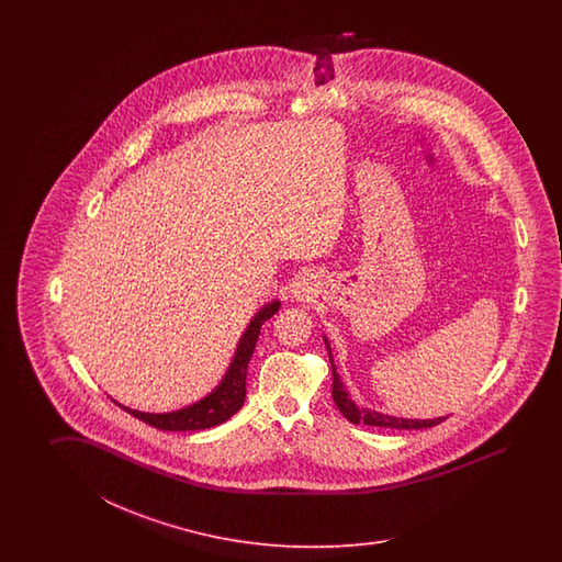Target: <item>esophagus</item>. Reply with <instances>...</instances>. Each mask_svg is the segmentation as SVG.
<instances>
[{"instance_id":"obj_1","label":"esophagus","mask_w":562,"mask_h":562,"mask_svg":"<svg viewBox=\"0 0 562 562\" xmlns=\"http://www.w3.org/2000/svg\"><path fill=\"white\" fill-rule=\"evenodd\" d=\"M295 293H297V297L310 299L311 295L315 293V289H313V283H311V279H303V281L299 283L297 289H295Z\"/></svg>"}]
</instances>
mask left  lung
<instances>
[{
    "mask_svg": "<svg viewBox=\"0 0 562 562\" xmlns=\"http://www.w3.org/2000/svg\"><path fill=\"white\" fill-rule=\"evenodd\" d=\"M327 353L331 359V371H334V402L339 407V412L346 416L351 424H363V426H373V428H392V430H422V428H431L442 424L446 418L436 419H404L394 418V416H385L370 409H359L349 397H347L344 383L339 382V375L335 371L334 358H331V349L327 346Z\"/></svg>",
    "mask_w": 562,
    "mask_h": 562,
    "instance_id": "8db88e82",
    "label": "left lung"
}]
</instances>
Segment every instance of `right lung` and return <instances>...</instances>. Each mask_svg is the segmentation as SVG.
<instances>
[{"label": "right lung", "instance_id": "1", "mask_svg": "<svg viewBox=\"0 0 562 562\" xmlns=\"http://www.w3.org/2000/svg\"><path fill=\"white\" fill-rule=\"evenodd\" d=\"M277 310H279V303L276 301L255 315V319L240 339L237 356L233 359L225 380L221 382L213 394L206 395L201 402L179 409V412H170V414H144V412H136L131 407H122L134 418L143 419L144 424L165 431L206 430V428H213V426L227 422L245 404L247 368H249L252 351H255L257 339L261 334V325L269 317H273Z\"/></svg>", "mask_w": 562, "mask_h": 562}]
</instances>
